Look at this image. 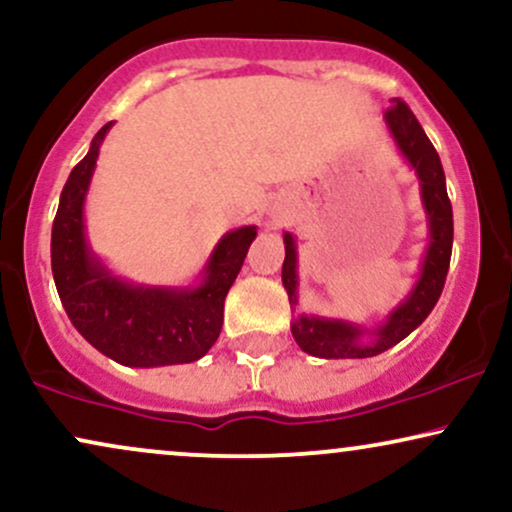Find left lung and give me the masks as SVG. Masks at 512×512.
<instances>
[{
  "instance_id": "8db88e82",
  "label": "left lung",
  "mask_w": 512,
  "mask_h": 512,
  "mask_svg": "<svg viewBox=\"0 0 512 512\" xmlns=\"http://www.w3.org/2000/svg\"><path fill=\"white\" fill-rule=\"evenodd\" d=\"M394 106L385 113L387 129L394 144L404 155L411 170H416L420 181V200L428 215L430 243L425 250L423 264L416 286L411 293L387 314V319L375 328H364L359 323L328 319V316L300 314L290 323V331L302 352L321 359H366L383 354L397 345L406 335L428 319L442 295L446 271L451 262V245H454V212H451L449 196H446V179L442 160L423 132L416 115L404 101L394 99ZM286 243V260H283L281 278L286 288L290 307L297 304V245L293 234H283Z\"/></svg>"
}]
</instances>
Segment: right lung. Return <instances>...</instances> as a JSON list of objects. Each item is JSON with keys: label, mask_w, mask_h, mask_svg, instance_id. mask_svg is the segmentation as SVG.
I'll use <instances>...</instances> for the list:
<instances>
[{"label": "right lung", "mask_w": 512, "mask_h": 512, "mask_svg": "<svg viewBox=\"0 0 512 512\" xmlns=\"http://www.w3.org/2000/svg\"><path fill=\"white\" fill-rule=\"evenodd\" d=\"M111 125L96 132L58 200L51 229L58 297L77 333L108 359L134 368L191 364L205 357L219 338L226 293L243 267L257 226H241L219 238L198 286H141L115 276L89 248L84 231V200Z\"/></svg>", "instance_id": "right-lung-1"}]
</instances>
